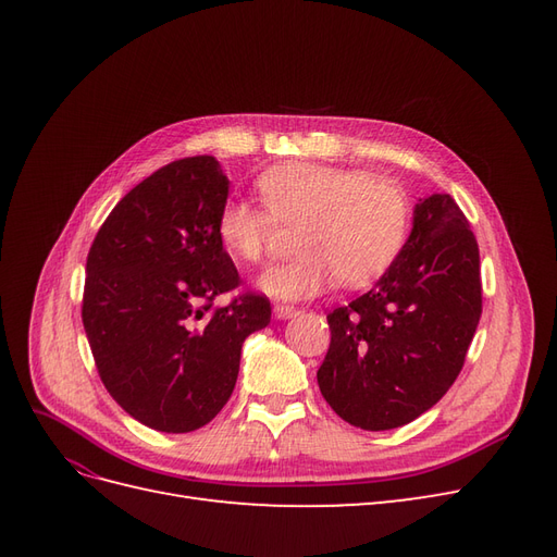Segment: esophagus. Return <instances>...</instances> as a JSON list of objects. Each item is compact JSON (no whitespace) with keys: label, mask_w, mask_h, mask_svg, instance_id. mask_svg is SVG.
<instances>
[{"label":"esophagus","mask_w":557,"mask_h":557,"mask_svg":"<svg viewBox=\"0 0 557 557\" xmlns=\"http://www.w3.org/2000/svg\"><path fill=\"white\" fill-rule=\"evenodd\" d=\"M297 313H299V309H295V307H290V305H274V315L281 318V320L293 318V315H297Z\"/></svg>","instance_id":"1"}]
</instances>
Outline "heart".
<instances>
[{"instance_id": "obj_1", "label": "heart", "mask_w": 557, "mask_h": 557, "mask_svg": "<svg viewBox=\"0 0 557 557\" xmlns=\"http://www.w3.org/2000/svg\"><path fill=\"white\" fill-rule=\"evenodd\" d=\"M264 205L227 199L218 237L246 262H260L278 225L297 227L290 262L269 267L260 288L278 299H307L339 278L364 288L393 267L409 234V199L397 183L346 166L290 162L258 178Z\"/></svg>"}]
</instances>
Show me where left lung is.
<instances>
[{
  "instance_id": "1",
  "label": "left lung",
  "mask_w": 557,
  "mask_h": 557,
  "mask_svg": "<svg viewBox=\"0 0 557 557\" xmlns=\"http://www.w3.org/2000/svg\"><path fill=\"white\" fill-rule=\"evenodd\" d=\"M483 309L479 244L450 195L420 199L413 230L372 290L327 315L318 369L334 413L362 430L407 425L458 379Z\"/></svg>"
}]
</instances>
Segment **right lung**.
<instances>
[{"instance_id":"1","label":"right lung","mask_w":557,"mask_h":557,"mask_svg":"<svg viewBox=\"0 0 557 557\" xmlns=\"http://www.w3.org/2000/svg\"><path fill=\"white\" fill-rule=\"evenodd\" d=\"M230 181L211 156L183 158L132 188L86 262L83 327L109 395L158 432L205 428L227 404L246 336L269 325L264 295L242 293L218 237Z\"/></svg>"}]
</instances>
